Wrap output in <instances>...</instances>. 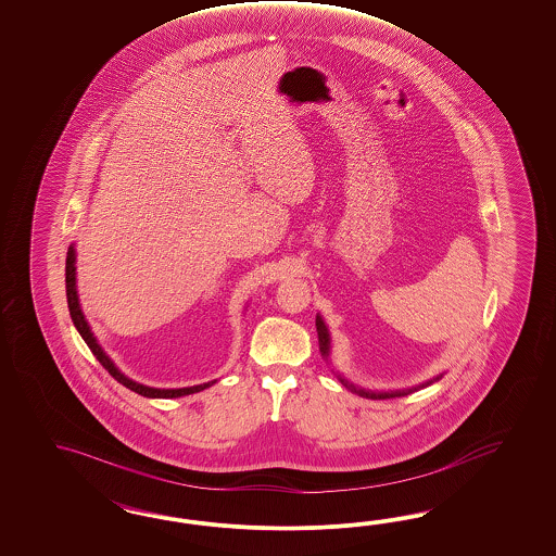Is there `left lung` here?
Listing matches in <instances>:
<instances>
[{
  "instance_id": "obj_1",
  "label": "left lung",
  "mask_w": 556,
  "mask_h": 556,
  "mask_svg": "<svg viewBox=\"0 0 556 556\" xmlns=\"http://www.w3.org/2000/svg\"><path fill=\"white\" fill-rule=\"evenodd\" d=\"M316 330H318V342H320L321 356H324V361H328V363L332 365V361H330V353H332V338H330V330H328V326H326V321H324L320 314L316 316ZM334 375H337L338 379H340V383H342L344 388L351 389L353 393H358L361 397H367V400H388V397H402V395L414 393V391H418V389L428 388V386H432V383L438 381V379H442V375H444V372H440L437 377H432V379L424 381V383L416 386V388L395 389V391H370V389L354 386V383H351L349 379H344L338 370H334Z\"/></svg>"
}]
</instances>
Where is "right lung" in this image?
Listing matches in <instances>:
<instances>
[{
	"instance_id": "obj_1",
	"label": "right lung",
	"mask_w": 556,
	"mask_h": 556,
	"mask_svg": "<svg viewBox=\"0 0 556 556\" xmlns=\"http://www.w3.org/2000/svg\"><path fill=\"white\" fill-rule=\"evenodd\" d=\"M75 263H77V253H75V244H71L67 251V267H65V283H67V303L71 320L75 324L77 332L84 338L85 344L89 346V351L100 361L101 365H103V369L108 370L118 383H122L124 388L130 389V391H135L138 395H142V397H151V400L184 397V395H191V393H198V391H203V389L212 388V386L216 383V379H214V381H207V383H202V386H191V388L161 389L151 388V386H142V383H138L135 379L126 377V375L116 367V363L101 349L98 338L93 337V332H91L89 321L85 318L81 303H79V293H77V267H75Z\"/></svg>"
}]
</instances>
